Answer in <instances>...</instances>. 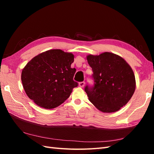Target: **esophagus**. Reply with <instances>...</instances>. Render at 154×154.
Masks as SVG:
<instances>
[{
    "label": "esophagus",
    "mask_w": 154,
    "mask_h": 154,
    "mask_svg": "<svg viewBox=\"0 0 154 154\" xmlns=\"http://www.w3.org/2000/svg\"><path fill=\"white\" fill-rule=\"evenodd\" d=\"M85 82H80L79 83V86L81 87H83L85 86Z\"/></svg>",
    "instance_id": "esophagus-1"
}]
</instances>
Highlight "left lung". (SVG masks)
<instances>
[{
	"label": "left lung",
	"mask_w": 154,
	"mask_h": 154,
	"mask_svg": "<svg viewBox=\"0 0 154 154\" xmlns=\"http://www.w3.org/2000/svg\"><path fill=\"white\" fill-rule=\"evenodd\" d=\"M87 60L94 81L92 85L85 87L88 100L103 112L119 110L128 103L136 89L132 68L123 58L108 52L88 55Z\"/></svg>",
	"instance_id": "obj_1"
}]
</instances>
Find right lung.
<instances>
[{
	"label": "right lung",
	"mask_w": 154,
	"mask_h": 154,
	"mask_svg": "<svg viewBox=\"0 0 154 154\" xmlns=\"http://www.w3.org/2000/svg\"><path fill=\"white\" fill-rule=\"evenodd\" d=\"M72 53L60 49L45 51L34 57L22 70L21 80L26 94L39 106L53 109L71 95L78 83L73 80L75 68Z\"/></svg>",
	"instance_id": "1"
}]
</instances>
